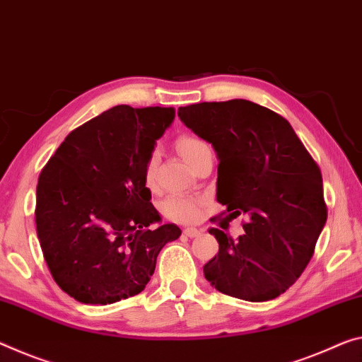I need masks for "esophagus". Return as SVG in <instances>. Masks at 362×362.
<instances>
[{
  "instance_id": "obj_1",
  "label": "esophagus",
  "mask_w": 362,
  "mask_h": 362,
  "mask_svg": "<svg viewBox=\"0 0 362 362\" xmlns=\"http://www.w3.org/2000/svg\"><path fill=\"white\" fill-rule=\"evenodd\" d=\"M199 233H202V232H199L198 228H193V227H187L185 230H183V235H187V237H190V238L198 237Z\"/></svg>"
}]
</instances>
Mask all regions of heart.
Segmentation results:
<instances>
[{"label": "heart", "mask_w": 362, "mask_h": 362, "mask_svg": "<svg viewBox=\"0 0 362 362\" xmlns=\"http://www.w3.org/2000/svg\"><path fill=\"white\" fill-rule=\"evenodd\" d=\"M206 146L208 145L204 141L190 135H183L177 140V148H179V153L185 159L187 164H190L194 156ZM154 168H156V154H153L150 158L145 169V180L148 185H153L154 183ZM159 208L168 219L175 222H190L198 216L197 199L185 197V194H169V197H165L160 202Z\"/></svg>", "instance_id": "b5f03b06"}]
</instances>
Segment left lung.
I'll list each match as a JSON object with an SVG mask.
<instances>
[{
    "label": "left lung",
    "mask_w": 362,
    "mask_h": 362,
    "mask_svg": "<svg viewBox=\"0 0 362 362\" xmlns=\"http://www.w3.org/2000/svg\"><path fill=\"white\" fill-rule=\"evenodd\" d=\"M179 117L214 148L228 219H248L237 240L211 228L219 251L204 264L206 280L240 300H274L305 271L325 226L319 165L288 120L253 101L198 103Z\"/></svg>",
    "instance_id": "8db88e82"
}]
</instances>
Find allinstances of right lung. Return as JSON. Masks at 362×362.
<instances>
[{"instance_id":"1","label":"right lung","mask_w":362,"mask_h":362,"mask_svg":"<svg viewBox=\"0 0 362 362\" xmlns=\"http://www.w3.org/2000/svg\"><path fill=\"white\" fill-rule=\"evenodd\" d=\"M174 107L114 106L71 132L37 185V235L62 291L111 305L150 282L163 246L182 230L151 204L145 169Z\"/></svg>"}]
</instances>
